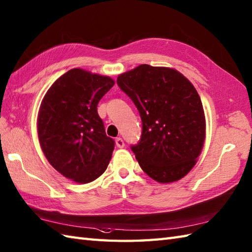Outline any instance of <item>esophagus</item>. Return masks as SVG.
<instances>
[{"mask_svg": "<svg viewBox=\"0 0 252 252\" xmlns=\"http://www.w3.org/2000/svg\"><path fill=\"white\" fill-rule=\"evenodd\" d=\"M116 146H117V147H118V148H124V147H125L124 139L120 138V137L116 138Z\"/></svg>", "mask_w": 252, "mask_h": 252, "instance_id": "1", "label": "esophagus"}]
</instances>
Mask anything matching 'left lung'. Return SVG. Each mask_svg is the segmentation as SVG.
I'll return each instance as SVG.
<instances>
[{
	"mask_svg": "<svg viewBox=\"0 0 252 252\" xmlns=\"http://www.w3.org/2000/svg\"><path fill=\"white\" fill-rule=\"evenodd\" d=\"M117 85L142 119V135L131 145L140 167L159 183L183 178L205 139V116L195 88L175 69L148 64L119 75Z\"/></svg>",
	"mask_w": 252,
	"mask_h": 252,
	"instance_id": "obj_1",
	"label": "left lung"
}]
</instances>
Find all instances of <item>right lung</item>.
<instances>
[{"label": "right lung", "instance_id": "add662e5", "mask_svg": "<svg viewBox=\"0 0 252 252\" xmlns=\"http://www.w3.org/2000/svg\"><path fill=\"white\" fill-rule=\"evenodd\" d=\"M115 81L80 68L58 78L40 105L37 132L50 164L68 179L88 184L107 168L115 140L105 132L97 104Z\"/></svg>", "mask_w": 252, "mask_h": 252}]
</instances>
